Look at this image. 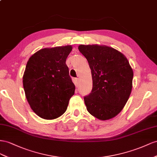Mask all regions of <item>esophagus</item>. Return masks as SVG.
<instances>
[{
    "label": "esophagus",
    "mask_w": 157,
    "mask_h": 157,
    "mask_svg": "<svg viewBox=\"0 0 157 157\" xmlns=\"http://www.w3.org/2000/svg\"><path fill=\"white\" fill-rule=\"evenodd\" d=\"M74 81H75L74 83H75V86H78V83H79V79L78 78H75Z\"/></svg>",
    "instance_id": "obj_1"
}]
</instances>
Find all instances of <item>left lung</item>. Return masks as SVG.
Here are the masks:
<instances>
[{
	"mask_svg": "<svg viewBox=\"0 0 157 157\" xmlns=\"http://www.w3.org/2000/svg\"><path fill=\"white\" fill-rule=\"evenodd\" d=\"M91 71L93 88L84 97L87 110L101 120L113 118L124 108L130 95L133 72L126 57L105 45L80 44Z\"/></svg>",
	"mask_w": 157,
	"mask_h": 157,
	"instance_id": "1",
	"label": "left lung"
}]
</instances>
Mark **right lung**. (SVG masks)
I'll return each instance as SVG.
<instances>
[{"label": "right lung", "mask_w": 157, "mask_h": 157, "mask_svg": "<svg viewBox=\"0 0 157 157\" xmlns=\"http://www.w3.org/2000/svg\"><path fill=\"white\" fill-rule=\"evenodd\" d=\"M72 50L67 45L44 48L31 56L23 75L25 97L34 113L45 120L63 114L75 86L66 60Z\"/></svg>", "instance_id": "obj_1"}]
</instances>
